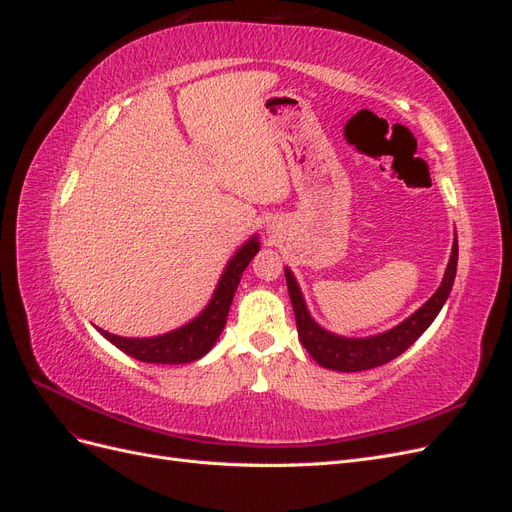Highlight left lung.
Listing matches in <instances>:
<instances>
[{"instance_id":"8db88e82","label":"left lung","mask_w":512,"mask_h":512,"mask_svg":"<svg viewBox=\"0 0 512 512\" xmlns=\"http://www.w3.org/2000/svg\"><path fill=\"white\" fill-rule=\"evenodd\" d=\"M457 256H459V250H457V237H455L444 280L440 288L433 292V297L423 307H418L410 318L397 324V327L371 337H342V335L324 331L320 324L309 316L301 288L297 280H294L292 271L284 269L290 303L294 309V318H297V331H299L303 348L312 354V359L318 365L335 369V371L374 369L397 359L401 352H406L416 339L427 331L429 324L440 314V309L446 303L455 282Z\"/></svg>"}]
</instances>
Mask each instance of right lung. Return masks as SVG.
Masks as SVG:
<instances>
[{
  "label": "right lung",
  "instance_id": "add662e5",
  "mask_svg": "<svg viewBox=\"0 0 512 512\" xmlns=\"http://www.w3.org/2000/svg\"><path fill=\"white\" fill-rule=\"evenodd\" d=\"M258 250L260 243L256 235L239 247L237 254L228 260L209 305L192 322L183 324V327L158 337H119L98 329L100 335H104L121 352H126L132 359L143 363L181 365L198 361L200 356H205L215 346V342H218L226 324L232 297H235V290L241 282V275L245 267L250 265V260L258 254Z\"/></svg>",
  "mask_w": 512,
  "mask_h": 512
}]
</instances>
